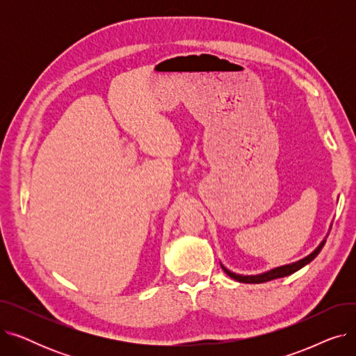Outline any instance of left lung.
I'll use <instances>...</instances> for the list:
<instances>
[{
  "instance_id": "left-lung-1",
  "label": "left lung",
  "mask_w": 356,
  "mask_h": 356,
  "mask_svg": "<svg viewBox=\"0 0 356 356\" xmlns=\"http://www.w3.org/2000/svg\"><path fill=\"white\" fill-rule=\"evenodd\" d=\"M325 242H326V241H323L322 244H321L319 247H317V248H316L310 255H307L306 258H303V259H300V261H297V263L290 264V266H284V267H278V268H274V270H271V271H268V273L259 274V275H238V274H235V273H232V271L227 270L225 267H222V268H223V271H225L231 278L236 280V282H239V283L258 284V283L271 282V280H275V278H280V277L290 275V274L296 273L297 270H300L302 267H305L306 264H309L310 261H313V259L317 257V254H319V252L322 251V248H323V245H325Z\"/></svg>"
}]
</instances>
